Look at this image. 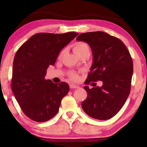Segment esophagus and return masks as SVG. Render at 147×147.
Masks as SVG:
<instances>
[{"mask_svg":"<svg viewBox=\"0 0 147 147\" xmlns=\"http://www.w3.org/2000/svg\"><path fill=\"white\" fill-rule=\"evenodd\" d=\"M69 88H71V89H76V88H79V86H77V85H75V84H70L69 85Z\"/></svg>","mask_w":147,"mask_h":147,"instance_id":"1","label":"esophagus"}]
</instances>
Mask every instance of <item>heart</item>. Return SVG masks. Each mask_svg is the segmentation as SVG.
Wrapping results in <instances>:
<instances>
[{
  "label": "heart",
  "mask_w": 147,
  "mask_h": 147,
  "mask_svg": "<svg viewBox=\"0 0 147 147\" xmlns=\"http://www.w3.org/2000/svg\"><path fill=\"white\" fill-rule=\"evenodd\" d=\"M74 51L75 52L76 55L79 56L81 55L82 53H84L86 51H90V48L89 46L85 42H77V43H75V45H74ZM70 78H71L72 80H76L78 78V76L75 73H71L70 74Z\"/></svg>",
  "instance_id": "b5f03b06"
}]
</instances>
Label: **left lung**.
<instances>
[{
    "label": "left lung",
    "instance_id": "1",
    "mask_svg": "<svg viewBox=\"0 0 147 147\" xmlns=\"http://www.w3.org/2000/svg\"><path fill=\"white\" fill-rule=\"evenodd\" d=\"M76 40L87 43L92 51L93 63L86 84L102 82L100 87L84 86L88 96L82 102V109L95 119H110L120 111L129 96L133 74L131 56L121 40L104 32L82 33Z\"/></svg>",
    "mask_w": 147,
    "mask_h": 147
}]
</instances>
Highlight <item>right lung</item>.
<instances>
[{
    "label": "right lung",
    "mask_w": 147,
    "mask_h": 147,
    "mask_svg": "<svg viewBox=\"0 0 147 147\" xmlns=\"http://www.w3.org/2000/svg\"><path fill=\"white\" fill-rule=\"evenodd\" d=\"M78 35L75 32L37 33L17 50L11 88L20 107L30 119L43 122L59 111L69 86L65 82L54 84L45 77L48 67L55 64L61 50Z\"/></svg>",
    "instance_id": "add662e5"
}]
</instances>
